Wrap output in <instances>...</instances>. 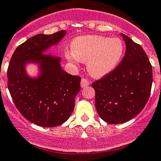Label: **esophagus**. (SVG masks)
<instances>
[{
    "instance_id": "obj_1",
    "label": "esophagus",
    "mask_w": 161,
    "mask_h": 161,
    "mask_svg": "<svg viewBox=\"0 0 161 161\" xmlns=\"http://www.w3.org/2000/svg\"><path fill=\"white\" fill-rule=\"evenodd\" d=\"M88 86H89V81L86 79H82V80H81V87L85 88V87H87Z\"/></svg>"
}]
</instances>
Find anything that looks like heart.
<instances>
[{
    "label": "heart",
    "mask_w": 161,
    "mask_h": 161,
    "mask_svg": "<svg viewBox=\"0 0 161 161\" xmlns=\"http://www.w3.org/2000/svg\"><path fill=\"white\" fill-rule=\"evenodd\" d=\"M71 51L65 52L69 62H86L89 73L99 78L109 74L118 65L124 52V45L119 38L84 35L72 40Z\"/></svg>",
    "instance_id": "heart-1"
}]
</instances>
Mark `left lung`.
<instances>
[{
	"label": "left lung",
	"instance_id": "8db88e82",
	"mask_svg": "<svg viewBox=\"0 0 161 161\" xmlns=\"http://www.w3.org/2000/svg\"><path fill=\"white\" fill-rule=\"evenodd\" d=\"M126 52L121 62L108 75L92 84L98 114L112 124L123 123L138 115L151 91L152 66L143 48L124 34Z\"/></svg>",
	"mask_w": 161,
	"mask_h": 161
}]
</instances>
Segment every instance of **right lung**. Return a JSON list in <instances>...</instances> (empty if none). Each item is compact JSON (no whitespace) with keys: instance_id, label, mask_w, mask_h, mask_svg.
Masks as SVG:
<instances>
[{"instance_id":"add662e5","label":"right lung","mask_w":161,"mask_h":161,"mask_svg":"<svg viewBox=\"0 0 161 161\" xmlns=\"http://www.w3.org/2000/svg\"><path fill=\"white\" fill-rule=\"evenodd\" d=\"M65 35L62 30L31 37L16 48L8 65V89L15 106L25 119L44 127L59 126L69 119L80 90L81 78L65 72L61 58L45 54ZM28 63L38 65V76L26 73Z\"/></svg>"}]
</instances>
